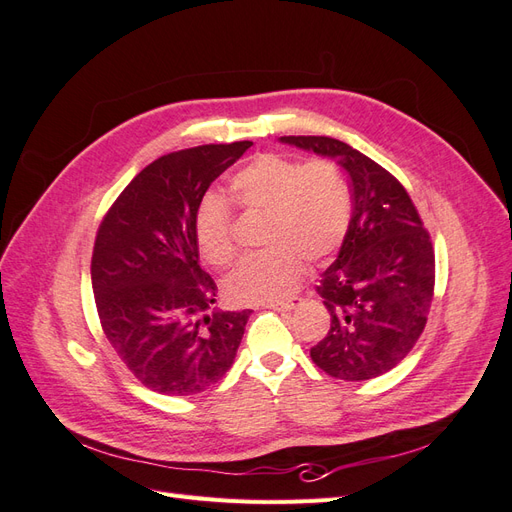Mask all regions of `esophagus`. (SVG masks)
I'll return each mask as SVG.
<instances>
[{"instance_id":"esophagus-1","label":"esophagus","mask_w":512,"mask_h":512,"mask_svg":"<svg viewBox=\"0 0 512 512\" xmlns=\"http://www.w3.org/2000/svg\"><path fill=\"white\" fill-rule=\"evenodd\" d=\"M301 301H303L301 297H290V299H284V301H271V303H267V307L277 309V312H290V309L301 305Z\"/></svg>"}]
</instances>
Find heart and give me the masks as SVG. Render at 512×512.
Instances as JSON below:
<instances>
[{"instance_id": "obj_1", "label": "heart", "mask_w": 512, "mask_h": 512, "mask_svg": "<svg viewBox=\"0 0 512 512\" xmlns=\"http://www.w3.org/2000/svg\"><path fill=\"white\" fill-rule=\"evenodd\" d=\"M232 203L265 215L260 254L241 262L224 282L237 305L280 301L299 284L305 262L322 265L342 247L352 220L350 185L335 162H299L262 153L230 179ZM235 211L226 198L207 194L194 215V241L209 265L226 269L237 260L232 237Z\"/></svg>"}]
</instances>
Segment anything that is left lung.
I'll return each instance as SVG.
<instances>
[{
    "instance_id": "1",
    "label": "left lung",
    "mask_w": 512,
    "mask_h": 512,
    "mask_svg": "<svg viewBox=\"0 0 512 512\" xmlns=\"http://www.w3.org/2000/svg\"><path fill=\"white\" fill-rule=\"evenodd\" d=\"M346 168L352 220L333 265L316 286L329 333L309 350L329 376L361 382L406 359L421 337L436 284V256L418 211L389 170L329 136H282Z\"/></svg>"
}]
</instances>
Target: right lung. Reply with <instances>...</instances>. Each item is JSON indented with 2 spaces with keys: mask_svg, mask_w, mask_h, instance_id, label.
Segmentation results:
<instances>
[{
  "mask_svg": "<svg viewBox=\"0 0 512 512\" xmlns=\"http://www.w3.org/2000/svg\"><path fill=\"white\" fill-rule=\"evenodd\" d=\"M250 141L173 151L138 173L108 209L91 256L102 331L147 389L194 395L224 378L250 309L211 312L215 282L198 265L194 215Z\"/></svg>",
  "mask_w": 512,
  "mask_h": 512,
  "instance_id": "1",
  "label": "right lung"
}]
</instances>
